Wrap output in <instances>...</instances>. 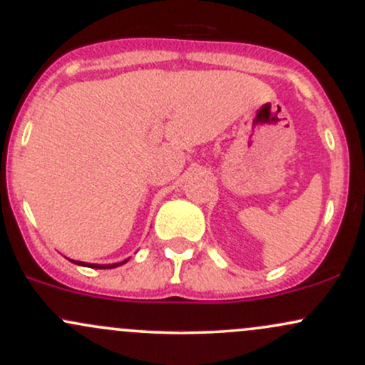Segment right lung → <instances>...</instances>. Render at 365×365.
I'll return each mask as SVG.
<instances>
[{
  "label": "right lung",
  "instance_id": "1",
  "mask_svg": "<svg viewBox=\"0 0 365 365\" xmlns=\"http://www.w3.org/2000/svg\"><path fill=\"white\" fill-rule=\"evenodd\" d=\"M73 262H75V264H78V266L94 267V269H111V267L121 266V264H125L127 261H121V262H116V264H89V262H81V261H73Z\"/></svg>",
  "mask_w": 365,
  "mask_h": 365
}]
</instances>
